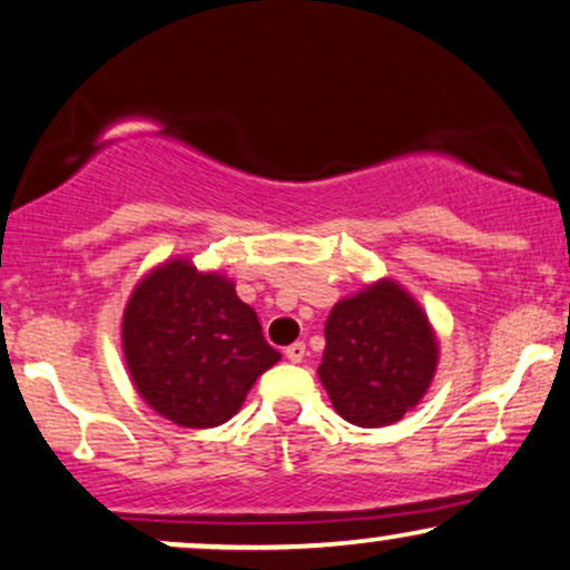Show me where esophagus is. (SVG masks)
Masks as SVG:
<instances>
[{"label":"esophagus","instance_id":"obj_1","mask_svg":"<svg viewBox=\"0 0 570 570\" xmlns=\"http://www.w3.org/2000/svg\"><path fill=\"white\" fill-rule=\"evenodd\" d=\"M305 342H294V344H289V347L284 350V355H286V360H289V363H302V357H305Z\"/></svg>","mask_w":570,"mask_h":570}]
</instances>
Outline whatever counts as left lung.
I'll use <instances>...</instances> for the list:
<instances>
[{
    "instance_id": "1",
    "label": "left lung",
    "mask_w": 570,
    "mask_h": 570,
    "mask_svg": "<svg viewBox=\"0 0 570 570\" xmlns=\"http://www.w3.org/2000/svg\"><path fill=\"white\" fill-rule=\"evenodd\" d=\"M436 363L426 313L400 284L381 278L331 309L318 379L344 421L381 429L421 402Z\"/></svg>"
}]
</instances>
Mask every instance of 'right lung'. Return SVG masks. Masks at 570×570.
<instances>
[{
  "label": "right lung",
  "mask_w": 570,
  "mask_h": 570,
  "mask_svg": "<svg viewBox=\"0 0 570 570\" xmlns=\"http://www.w3.org/2000/svg\"><path fill=\"white\" fill-rule=\"evenodd\" d=\"M124 355L141 400L184 429L226 423L281 360L234 281L181 257L136 284L124 313Z\"/></svg>",
  "instance_id": "right-lung-1"
}]
</instances>
